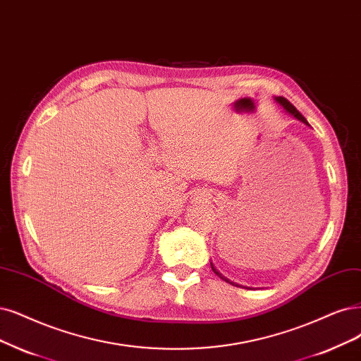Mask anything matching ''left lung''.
Listing matches in <instances>:
<instances>
[{"instance_id":"8db88e82","label":"left lung","mask_w":361,"mask_h":361,"mask_svg":"<svg viewBox=\"0 0 361 361\" xmlns=\"http://www.w3.org/2000/svg\"><path fill=\"white\" fill-rule=\"evenodd\" d=\"M276 101H278L279 104H281V105L284 106V109H286V110H287L290 114H293V116H295L298 120H300V122H303V123H306V125H310L308 122H306V118H305V117H303V116H302V114H300V113L296 110V106L293 105L290 101H287V99H286V98H283V97H278V98H276ZM211 269L214 271V274H216V275H219L221 279H224L226 283H231L229 279H226L224 276H221V275H220V274H219V272L214 269V266H212V263H211ZM231 284H232V283H231ZM235 286H236V287H239L238 284H235Z\"/></svg>"}]
</instances>
